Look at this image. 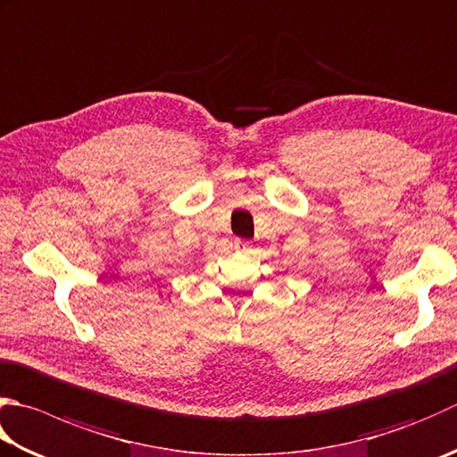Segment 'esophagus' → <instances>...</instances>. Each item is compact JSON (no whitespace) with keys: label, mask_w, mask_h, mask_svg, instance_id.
<instances>
[{"label":"esophagus","mask_w":457,"mask_h":457,"mask_svg":"<svg viewBox=\"0 0 457 457\" xmlns=\"http://www.w3.org/2000/svg\"><path fill=\"white\" fill-rule=\"evenodd\" d=\"M236 249L241 253H252L253 244H252V241H245V239H236Z\"/></svg>","instance_id":"34e87169"}]
</instances>
